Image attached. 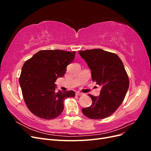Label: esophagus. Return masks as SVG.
Listing matches in <instances>:
<instances>
[{
    "instance_id": "esophagus-1",
    "label": "esophagus",
    "mask_w": 151,
    "mask_h": 151,
    "mask_svg": "<svg viewBox=\"0 0 151 151\" xmlns=\"http://www.w3.org/2000/svg\"><path fill=\"white\" fill-rule=\"evenodd\" d=\"M76 94L77 96H81V95H83V94L82 93H80V92H79V91H78V92H76Z\"/></svg>"
}]
</instances>
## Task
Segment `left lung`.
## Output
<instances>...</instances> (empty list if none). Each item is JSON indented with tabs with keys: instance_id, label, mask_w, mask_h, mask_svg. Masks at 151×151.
Listing matches in <instances>:
<instances>
[{
	"instance_id": "1",
	"label": "left lung",
	"mask_w": 151,
	"mask_h": 151,
	"mask_svg": "<svg viewBox=\"0 0 151 151\" xmlns=\"http://www.w3.org/2000/svg\"><path fill=\"white\" fill-rule=\"evenodd\" d=\"M79 53L88 63L93 81L102 86L99 96L89 94L93 103L82 109V112L91 119L108 117L120 106L129 89V76L123 63L116 54L101 49L86 50Z\"/></svg>"
}]
</instances>
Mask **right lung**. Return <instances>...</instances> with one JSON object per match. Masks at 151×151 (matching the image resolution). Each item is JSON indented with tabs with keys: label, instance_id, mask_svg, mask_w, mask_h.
<instances>
[{
	"label": "right lung",
	"instance_id": "right-lung-1",
	"mask_svg": "<svg viewBox=\"0 0 151 151\" xmlns=\"http://www.w3.org/2000/svg\"><path fill=\"white\" fill-rule=\"evenodd\" d=\"M76 52L61 50H41L25 62L19 84L22 96L29 111L41 118L52 120L63 110V101L75 96L74 91L56 92L55 82L66 72Z\"/></svg>",
	"mask_w": 151,
	"mask_h": 151
}]
</instances>
